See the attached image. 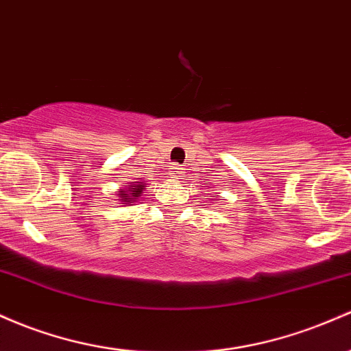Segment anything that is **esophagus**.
I'll use <instances>...</instances> for the list:
<instances>
[{"mask_svg":"<svg viewBox=\"0 0 351 351\" xmlns=\"http://www.w3.org/2000/svg\"><path fill=\"white\" fill-rule=\"evenodd\" d=\"M182 175H183V168H180V167H171L169 168V176H171V178H175V180H180L182 178Z\"/></svg>","mask_w":351,"mask_h":351,"instance_id":"1","label":"esophagus"}]
</instances>
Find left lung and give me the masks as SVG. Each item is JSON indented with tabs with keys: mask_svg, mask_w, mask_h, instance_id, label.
Segmentation results:
<instances>
[{
	"mask_svg": "<svg viewBox=\"0 0 351 351\" xmlns=\"http://www.w3.org/2000/svg\"><path fill=\"white\" fill-rule=\"evenodd\" d=\"M211 199H213V202H215V199H217V196H215V198H211Z\"/></svg>",
	"mask_w": 351,
	"mask_h": 351,
	"instance_id": "1",
	"label": "left lung"
}]
</instances>
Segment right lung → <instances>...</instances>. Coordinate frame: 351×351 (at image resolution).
<instances>
[{
  "instance_id": "obj_1",
  "label": "right lung",
  "mask_w": 351,
  "mask_h": 351,
  "mask_svg": "<svg viewBox=\"0 0 351 351\" xmlns=\"http://www.w3.org/2000/svg\"><path fill=\"white\" fill-rule=\"evenodd\" d=\"M145 190H146V183H141V182L125 183V188H121V190L117 191L118 199L121 202L119 205L132 206L134 202H138V199L141 198V195H143Z\"/></svg>"
}]
</instances>
